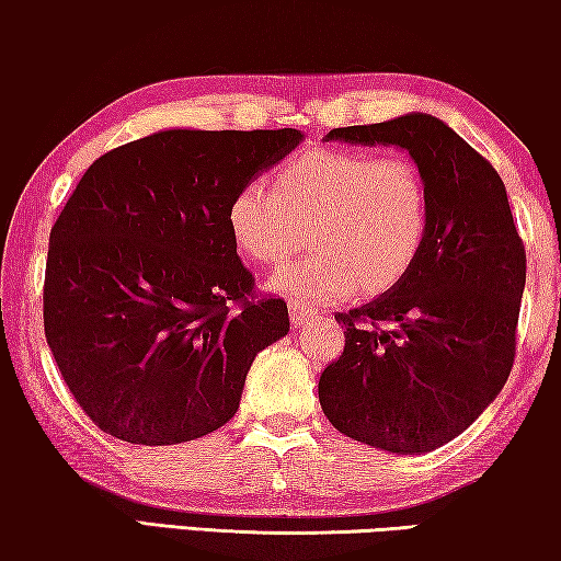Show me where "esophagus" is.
I'll use <instances>...</instances> for the list:
<instances>
[{"mask_svg":"<svg viewBox=\"0 0 561 561\" xmlns=\"http://www.w3.org/2000/svg\"><path fill=\"white\" fill-rule=\"evenodd\" d=\"M288 313H290V324H294L296 329H301L309 324V321L313 319V311L306 309L304 304H290L288 306Z\"/></svg>","mask_w":561,"mask_h":561,"instance_id":"34e87169","label":"esophagus"}]
</instances>
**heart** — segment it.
I'll use <instances>...</instances> for the list:
<instances>
[{
	"mask_svg": "<svg viewBox=\"0 0 561 561\" xmlns=\"http://www.w3.org/2000/svg\"><path fill=\"white\" fill-rule=\"evenodd\" d=\"M234 248L260 265H280L306 242L313 252L273 275L271 288L296 304H342L386 294L424 248L428 188L403 156L313 148L273 175L234 191L227 206Z\"/></svg>",
	"mask_w": 561,
	"mask_h": 561,
	"instance_id": "1",
	"label": "heart"
}]
</instances>
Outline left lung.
I'll return each instance as SVG.
<instances>
[{
	"label": "left lung",
	"mask_w": 561,
	"mask_h": 561,
	"mask_svg": "<svg viewBox=\"0 0 561 561\" xmlns=\"http://www.w3.org/2000/svg\"><path fill=\"white\" fill-rule=\"evenodd\" d=\"M327 140L409 152L428 188V229L401 283L334 317L344 352L319 378L321 411L375 449L432 451L495 401L516 357L526 250L508 194L495 168L432 114L336 127Z\"/></svg>",
	"instance_id": "1"
}]
</instances>
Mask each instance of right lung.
<instances>
[{
    "instance_id": "1",
    "label": "right lung",
    "mask_w": 561,
    "mask_h": 561,
    "mask_svg": "<svg viewBox=\"0 0 561 561\" xmlns=\"http://www.w3.org/2000/svg\"><path fill=\"white\" fill-rule=\"evenodd\" d=\"M301 129H165L89 165L50 229L45 340L102 432L163 447L217 432L252 359L288 334L227 227L234 191Z\"/></svg>"
}]
</instances>
